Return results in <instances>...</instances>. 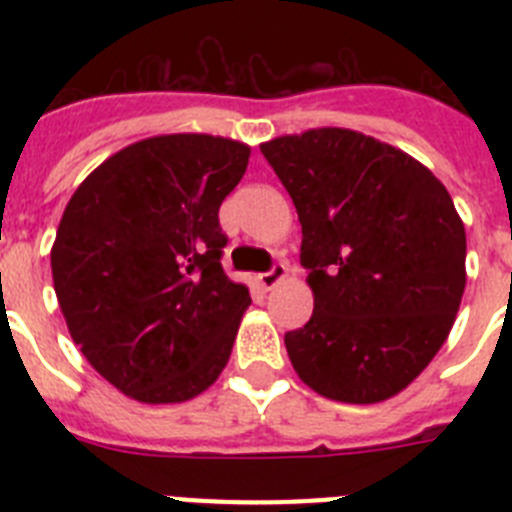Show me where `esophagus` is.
<instances>
[{"instance_id":"34e87169","label":"esophagus","mask_w":512,"mask_h":512,"mask_svg":"<svg viewBox=\"0 0 512 512\" xmlns=\"http://www.w3.org/2000/svg\"><path fill=\"white\" fill-rule=\"evenodd\" d=\"M284 277H287V266H284V264H274L269 271L259 274V284L264 289H271V287H277V284L282 282Z\"/></svg>"}]
</instances>
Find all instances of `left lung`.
<instances>
[{
    "mask_svg": "<svg viewBox=\"0 0 512 512\" xmlns=\"http://www.w3.org/2000/svg\"><path fill=\"white\" fill-rule=\"evenodd\" d=\"M302 225L312 318L284 333L295 372L328 400L405 390L449 338L467 233L420 161L372 135L315 128L261 143Z\"/></svg>",
    "mask_w": 512,
    "mask_h": 512,
    "instance_id": "obj_1",
    "label": "left lung"
}]
</instances>
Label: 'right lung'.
<instances>
[{"label":"right lung","mask_w":512,"mask_h":512,"mask_svg":"<svg viewBox=\"0 0 512 512\" xmlns=\"http://www.w3.org/2000/svg\"><path fill=\"white\" fill-rule=\"evenodd\" d=\"M251 148L200 133L156 135L110 156L79 184L51 248L69 333L122 395L187 402L225 369L246 284L223 271L217 210Z\"/></svg>","instance_id":"obj_1"}]
</instances>
